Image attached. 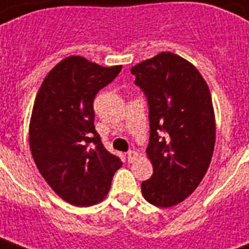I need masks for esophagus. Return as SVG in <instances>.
I'll return each instance as SVG.
<instances>
[{
  "instance_id": "esophagus-1",
  "label": "esophagus",
  "mask_w": 249,
  "mask_h": 249,
  "mask_svg": "<svg viewBox=\"0 0 249 249\" xmlns=\"http://www.w3.org/2000/svg\"><path fill=\"white\" fill-rule=\"evenodd\" d=\"M137 157H138V153L137 151H134V150H130V151H128V154H126V158H128L129 163L134 162V160L137 159Z\"/></svg>"
}]
</instances>
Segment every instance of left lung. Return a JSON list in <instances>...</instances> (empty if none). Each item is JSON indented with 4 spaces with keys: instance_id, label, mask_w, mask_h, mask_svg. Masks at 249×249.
I'll use <instances>...</instances> for the list:
<instances>
[{
    "instance_id": "1",
    "label": "left lung",
    "mask_w": 249,
    "mask_h": 249,
    "mask_svg": "<svg viewBox=\"0 0 249 249\" xmlns=\"http://www.w3.org/2000/svg\"><path fill=\"white\" fill-rule=\"evenodd\" d=\"M149 104L146 149L153 175L142 181L145 200L159 208L180 204L198 187L215 143L209 87L183 57L162 52L130 69Z\"/></svg>"
}]
</instances>
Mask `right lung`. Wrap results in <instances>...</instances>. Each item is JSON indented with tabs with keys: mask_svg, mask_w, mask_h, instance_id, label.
I'll return each mask as SVG.
<instances>
[{
	"mask_svg": "<svg viewBox=\"0 0 249 249\" xmlns=\"http://www.w3.org/2000/svg\"><path fill=\"white\" fill-rule=\"evenodd\" d=\"M121 68L66 57L49 71L36 95L30 123L31 154L49 187L75 206L103 200L123 164L106 150L94 125L95 96Z\"/></svg>",
	"mask_w": 249,
	"mask_h": 249,
	"instance_id": "obj_1",
	"label": "right lung"
}]
</instances>
